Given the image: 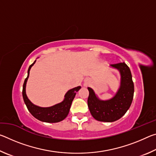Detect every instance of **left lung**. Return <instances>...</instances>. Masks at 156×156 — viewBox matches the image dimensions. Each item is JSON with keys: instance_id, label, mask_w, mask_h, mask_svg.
<instances>
[{"instance_id": "1", "label": "left lung", "mask_w": 156, "mask_h": 156, "mask_svg": "<svg viewBox=\"0 0 156 156\" xmlns=\"http://www.w3.org/2000/svg\"><path fill=\"white\" fill-rule=\"evenodd\" d=\"M110 66L119 71L121 77L120 87L112 98L100 100L93 89L88 87L89 109L95 119L100 122H112L122 118L130 107L133 98L134 85L130 69L125 62Z\"/></svg>"}]
</instances>
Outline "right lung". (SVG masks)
Segmentation results:
<instances>
[{"mask_svg":"<svg viewBox=\"0 0 156 156\" xmlns=\"http://www.w3.org/2000/svg\"><path fill=\"white\" fill-rule=\"evenodd\" d=\"M35 62L36 60L29 67L27 77L25 78L24 84H23V97L25 103L27 107L29 112L36 119L44 122L55 123L60 122L67 116L69 112L73 100L76 94V92L78 91L79 89L81 88V87L78 86L77 87L73 88L69 90L65 95V98L63 100V101L58 104L54 105V106L49 107H41L36 106L28 99L27 95H26L25 90L26 84H27L29 76H30V71Z\"/></svg>","mask_w":156,"mask_h":156,"instance_id":"add662e5","label":"right lung"}]
</instances>
